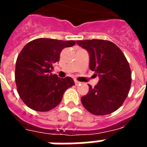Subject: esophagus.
I'll return each instance as SVG.
<instances>
[{
	"mask_svg": "<svg viewBox=\"0 0 147 147\" xmlns=\"http://www.w3.org/2000/svg\"><path fill=\"white\" fill-rule=\"evenodd\" d=\"M79 83H80V82H79V81H77V80H76V79H75V84L76 85H79Z\"/></svg>",
	"mask_w": 147,
	"mask_h": 147,
	"instance_id": "obj_1",
	"label": "esophagus"
}]
</instances>
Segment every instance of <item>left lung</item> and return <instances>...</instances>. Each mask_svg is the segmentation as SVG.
Returning a JSON list of instances; mask_svg holds the SVG:
<instances>
[{"instance_id": "left-lung-1", "label": "left lung", "mask_w": 147, "mask_h": 147, "mask_svg": "<svg viewBox=\"0 0 147 147\" xmlns=\"http://www.w3.org/2000/svg\"><path fill=\"white\" fill-rule=\"evenodd\" d=\"M77 44L90 54V70L99 76L94 87L81 98L83 107L95 115H106L122 105L129 94L131 72L129 62L118 46L104 40H79Z\"/></svg>"}]
</instances>
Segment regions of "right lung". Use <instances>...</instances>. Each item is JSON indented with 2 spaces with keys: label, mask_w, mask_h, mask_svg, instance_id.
<instances>
[{
  "label": "right lung",
  "mask_w": 147,
  "mask_h": 147,
  "mask_svg": "<svg viewBox=\"0 0 147 147\" xmlns=\"http://www.w3.org/2000/svg\"><path fill=\"white\" fill-rule=\"evenodd\" d=\"M73 40L39 38L29 42L18 54L16 65V82L19 96L36 111H48L61 103L65 90L75 85L71 77L61 79L51 73L65 47Z\"/></svg>",
  "instance_id": "right-lung-1"
}]
</instances>
